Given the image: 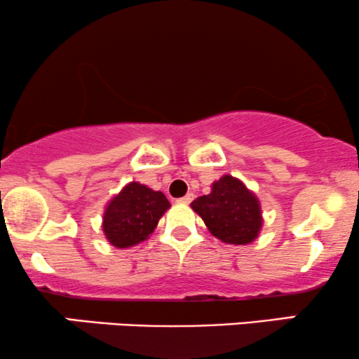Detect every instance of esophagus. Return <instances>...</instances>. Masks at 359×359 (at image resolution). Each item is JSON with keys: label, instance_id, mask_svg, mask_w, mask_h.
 <instances>
[{"label": "esophagus", "instance_id": "esophagus-1", "mask_svg": "<svg viewBox=\"0 0 359 359\" xmlns=\"http://www.w3.org/2000/svg\"><path fill=\"white\" fill-rule=\"evenodd\" d=\"M193 198H194V194L193 193H188L187 196H183V198H180V203H183V205H188V203H191L193 201Z\"/></svg>", "mask_w": 359, "mask_h": 359}]
</instances>
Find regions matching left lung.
<instances>
[{
	"label": "left lung",
	"instance_id": "1",
	"mask_svg": "<svg viewBox=\"0 0 359 359\" xmlns=\"http://www.w3.org/2000/svg\"><path fill=\"white\" fill-rule=\"evenodd\" d=\"M213 236L228 245H248L258 238L263 226L261 205L253 191L231 175L211 184V193L191 203Z\"/></svg>",
	"mask_w": 359,
	"mask_h": 359
}]
</instances>
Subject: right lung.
<instances>
[{"mask_svg": "<svg viewBox=\"0 0 359 359\" xmlns=\"http://www.w3.org/2000/svg\"><path fill=\"white\" fill-rule=\"evenodd\" d=\"M170 206L161 191L131 181L104 208L106 240L114 248H131L148 240Z\"/></svg>", "mask_w": 359, "mask_h": 359, "instance_id": "add662e5", "label": "right lung"}]
</instances>
